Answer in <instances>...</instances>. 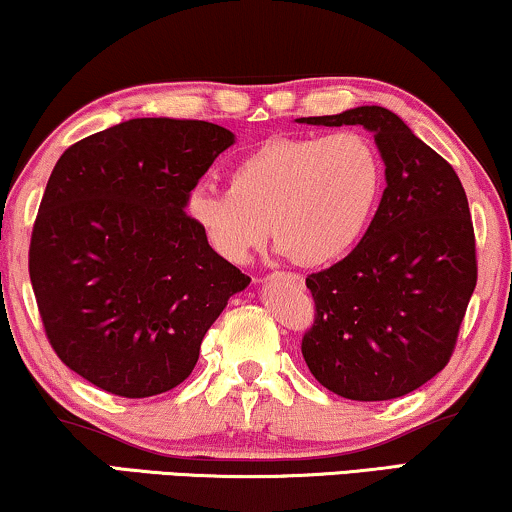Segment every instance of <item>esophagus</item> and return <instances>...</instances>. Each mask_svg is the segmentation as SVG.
<instances>
[{
  "instance_id": "esophagus-1",
  "label": "esophagus",
  "mask_w": 512,
  "mask_h": 512,
  "mask_svg": "<svg viewBox=\"0 0 512 512\" xmlns=\"http://www.w3.org/2000/svg\"><path fill=\"white\" fill-rule=\"evenodd\" d=\"M271 278H286V281H293V283H297V286H302V276L286 274V271H276V274H271Z\"/></svg>"
}]
</instances>
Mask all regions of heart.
Here are the masks:
<instances>
[{
  "mask_svg": "<svg viewBox=\"0 0 512 512\" xmlns=\"http://www.w3.org/2000/svg\"><path fill=\"white\" fill-rule=\"evenodd\" d=\"M383 184V158L366 134L278 137L245 153L224 189L193 186L186 215L226 262L248 260L271 231L293 260L326 264L364 236Z\"/></svg>",
  "mask_w": 512,
  "mask_h": 512,
  "instance_id": "obj_1",
  "label": "heart"
}]
</instances>
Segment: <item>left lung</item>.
<instances>
[{"instance_id":"obj_1","label":"left lung","mask_w":512,"mask_h":512,"mask_svg":"<svg viewBox=\"0 0 512 512\" xmlns=\"http://www.w3.org/2000/svg\"><path fill=\"white\" fill-rule=\"evenodd\" d=\"M297 122L364 125L387 179L357 248L307 276L316 314L302 338V357L326 390L345 399L404 397L449 364L477 283L463 184L387 108L359 106Z\"/></svg>"}]
</instances>
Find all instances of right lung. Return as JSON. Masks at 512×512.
<instances>
[{
    "instance_id": "1",
    "label": "right lung",
    "mask_w": 512,
    "mask_h": 512,
    "mask_svg": "<svg viewBox=\"0 0 512 512\" xmlns=\"http://www.w3.org/2000/svg\"><path fill=\"white\" fill-rule=\"evenodd\" d=\"M234 144L205 120L137 118L58 158L30 238L44 333L70 371L127 399L189 378L200 342L250 283L186 215V196Z\"/></svg>"
}]
</instances>
